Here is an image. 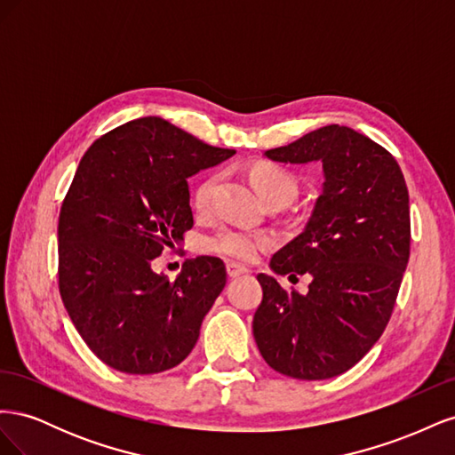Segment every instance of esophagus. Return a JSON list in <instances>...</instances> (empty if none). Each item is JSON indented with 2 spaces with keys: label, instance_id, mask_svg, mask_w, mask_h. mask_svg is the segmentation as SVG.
<instances>
[{
  "label": "esophagus",
  "instance_id": "obj_1",
  "mask_svg": "<svg viewBox=\"0 0 455 455\" xmlns=\"http://www.w3.org/2000/svg\"><path fill=\"white\" fill-rule=\"evenodd\" d=\"M226 271H228V277L229 279H235V277H241V275H244V273H249V269L235 264V261H228Z\"/></svg>",
  "mask_w": 455,
  "mask_h": 455
}]
</instances>
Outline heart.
I'll list each match as a JSON object with an SVG mask.
<instances>
[{
    "mask_svg": "<svg viewBox=\"0 0 455 455\" xmlns=\"http://www.w3.org/2000/svg\"><path fill=\"white\" fill-rule=\"evenodd\" d=\"M251 182L261 199L281 197L291 201L296 196V178L291 171H286L277 164L264 163L256 164L251 171ZM218 186V176H206L204 180L194 191V204L199 212L206 211L211 206L214 189ZM275 244V239L266 233H254L235 228H222L214 231L212 235H206L201 243V249L206 252L222 254L228 258H235L241 261H252L261 251H267Z\"/></svg>",
    "mask_w": 455,
    "mask_h": 455,
    "instance_id": "obj_1",
    "label": "heart"
}]
</instances>
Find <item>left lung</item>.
<instances>
[{
    "instance_id": "left-lung-1",
    "label": "left lung",
    "mask_w": 455,
    "mask_h": 455,
    "mask_svg": "<svg viewBox=\"0 0 455 455\" xmlns=\"http://www.w3.org/2000/svg\"><path fill=\"white\" fill-rule=\"evenodd\" d=\"M275 163H321L323 194L304 231L275 252V275H311L307 294L259 273L252 332L264 361L296 379H328L379 339L410 258L404 176L387 149L349 127L328 125L267 149Z\"/></svg>"
}]
</instances>
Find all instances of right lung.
Wrapping results in <instances>:
<instances>
[{"mask_svg":"<svg viewBox=\"0 0 455 455\" xmlns=\"http://www.w3.org/2000/svg\"><path fill=\"white\" fill-rule=\"evenodd\" d=\"M161 117L132 119L81 159L59 218V288L79 336L125 374H157L196 347L226 286L214 256L169 281L151 269L194 226L188 178L229 159Z\"/></svg>","mask_w":455,"mask_h":455,"instance_id":"right-lung-1","label":"right lung"}]
</instances>
